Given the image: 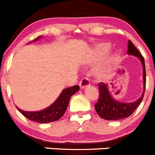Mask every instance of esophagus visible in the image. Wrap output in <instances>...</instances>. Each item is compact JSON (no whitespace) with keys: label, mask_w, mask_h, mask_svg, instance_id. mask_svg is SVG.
<instances>
[{"label":"esophagus","mask_w":155,"mask_h":155,"mask_svg":"<svg viewBox=\"0 0 155 155\" xmlns=\"http://www.w3.org/2000/svg\"><path fill=\"white\" fill-rule=\"evenodd\" d=\"M90 86V81H89V79H88V78H82L80 80V82H79V86H80V88H82V89L88 87V86Z\"/></svg>","instance_id":"obj_1"}]
</instances>
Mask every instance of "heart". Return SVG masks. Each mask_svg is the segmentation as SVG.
I'll return each mask as SVG.
<instances>
[{
  "mask_svg": "<svg viewBox=\"0 0 155 155\" xmlns=\"http://www.w3.org/2000/svg\"><path fill=\"white\" fill-rule=\"evenodd\" d=\"M110 49V45L108 44V43H102V44H99L97 47L96 50H95V57L94 59L95 60H100L106 54ZM107 71H102L101 73H99V78H103L106 76Z\"/></svg>",
  "mask_w": 155,
  "mask_h": 155,
  "instance_id": "heart-1",
  "label": "heart"
}]
</instances>
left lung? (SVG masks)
I'll return each instance as SVG.
<instances>
[{
    "label": "left lung",
    "instance_id": "1",
    "mask_svg": "<svg viewBox=\"0 0 155 155\" xmlns=\"http://www.w3.org/2000/svg\"><path fill=\"white\" fill-rule=\"evenodd\" d=\"M128 54L133 55L138 57L142 63L143 66V80H144V87L145 90L146 86V70L144 60L142 55L140 53L138 49L134 47L131 40H128ZM99 90V95L98 102L95 103V108L98 115L105 120H119L129 117L134 111L137 108L142 101L144 93L141 97L135 102L130 103H123L113 99L108 92L107 85L104 82H99L98 84Z\"/></svg>",
    "mask_w": 155,
    "mask_h": 155
}]
</instances>
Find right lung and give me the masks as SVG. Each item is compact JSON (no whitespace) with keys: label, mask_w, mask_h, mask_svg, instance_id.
Masks as SVG:
<instances>
[{"label":"right lung","mask_w":155,"mask_h":155,"mask_svg":"<svg viewBox=\"0 0 155 155\" xmlns=\"http://www.w3.org/2000/svg\"><path fill=\"white\" fill-rule=\"evenodd\" d=\"M79 89V86L77 85L65 89L56 102L44 110L33 112L23 111L20 108H18V110L29 120L39 123H49L57 121L64 115L71 96L76 93Z\"/></svg>","instance_id":"add662e5"}]
</instances>
